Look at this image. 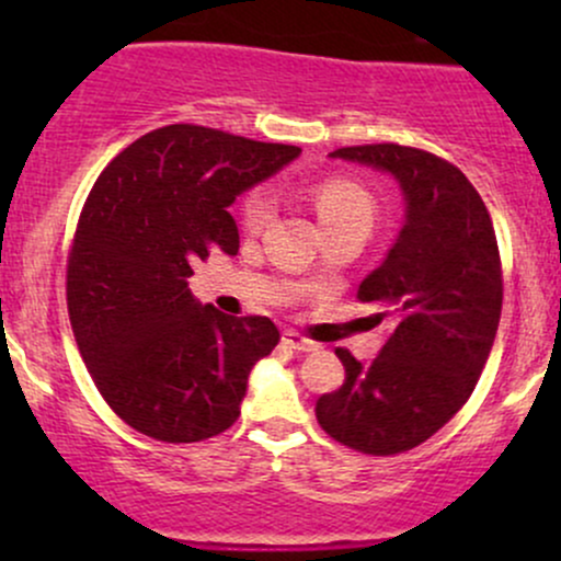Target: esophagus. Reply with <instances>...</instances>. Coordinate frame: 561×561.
Returning <instances> with one entry per match:
<instances>
[{
	"label": "esophagus",
	"mask_w": 561,
	"mask_h": 561,
	"mask_svg": "<svg viewBox=\"0 0 561 561\" xmlns=\"http://www.w3.org/2000/svg\"><path fill=\"white\" fill-rule=\"evenodd\" d=\"M282 340H285V345L293 347V351H300V353L319 351V343H313V340L302 337V334L295 332V330H285V334H282Z\"/></svg>",
	"instance_id": "obj_1"
}]
</instances>
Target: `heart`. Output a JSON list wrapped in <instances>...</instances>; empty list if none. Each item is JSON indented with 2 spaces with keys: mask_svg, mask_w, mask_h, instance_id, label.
I'll return each mask as SVG.
<instances>
[{
  "mask_svg": "<svg viewBox=\"0 0 561 561\" xmlns=\"http://www.w3.org/2000/svg\"><path fill=\"white\" fill-rule=\"evenodd\" d=\"M313 205L321 224L327 227H343V224H356L366 231L375 224V199L369 192L347 179H327L313 190ZM276 214L274 195L268 190H250L242 199V227L248 231H261L272 224Z\"/></svg>",
  "mask_w": 561,
  "mask_h": 561,
  "instance_id": "heart-1",
  "label": "heart"
}]
</instances>
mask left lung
Segmentation results:
<instances>
[{
	"label": "left lung",
	"instance_id": "obj_1",
	"mask_svg": "<svg viewBox=\"0 0 561 561\" xmlns=\"http://www.w3.org/2000/svg\"><path fill=\"white\" fill-rule=\"evenodd\" d=\"M332 158L388 171L405 197V224L356 298L379 308L392 334L371 364L337 347L345 382L317 401L327 435L369 456L416 448L446 424L485 369L504 302L491 214L469 179L416 147H340Z\"/></svg>",
	"mask_w": 561,
	"mask_h": 561
}]
</instances>
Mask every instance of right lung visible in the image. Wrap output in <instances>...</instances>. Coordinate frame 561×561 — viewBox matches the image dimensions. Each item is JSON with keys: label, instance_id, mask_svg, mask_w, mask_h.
Listing matches in <instances>:
<instances>
[{"label": "right lung", "instance_id": "obj_1", "mask_svg": "<svg viewBox=\"0 0 561 561\" xmlns=\"http://www.w3.org/2000/svg\"><path fill=\"white\" fill-rule=\"evenodd\" d=\"M298 152L173 124L128 145L94 182L68 250V317L96 390L137 433L197 443L240 416L250 369L279 330L199 306L186 279L216 250L237 255L227 208Z\"/></svg>", "mask_w": 561, "mask_h": 561}]
</instances>
